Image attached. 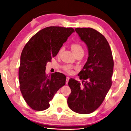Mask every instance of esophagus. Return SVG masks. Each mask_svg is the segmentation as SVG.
I'll use <instances>...</instances> for the list:
<instances>
[{"label": "esophagus", "mask_w": 131, "mask_h": 131, "mask_svg": "<svg viewBox=\"0 0 131 131\" xmlns=\"http://www.w3.org/2000/svg\"><path fill=\"white\" fill-rule=\"evenodd\" d=\"M69 79H70V78H69V77H67V78H66V84H68V81H69Z\"/></svg>", "instance_id": "obj_1"}]
</instances>
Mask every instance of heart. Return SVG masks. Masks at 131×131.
<instances>
[{"mask_svg":"<svg viewBox=\"0 0 131 131\" xmlns=\"http://www.w3.org/2000/svg\"><path fill=\"white\" fill-rule=\"evenodd\" d=\"M70 46L71 49H72V51H73V52L76 55L80 53L84 52V50H83L82 46H81L80 43H79V42H73L72 44H71ZM62 48L60 49V50L59 51L58 54H59L62 52ZM73 69L74 68L72 66H70L69 65H66L63 67V69H64V70L69 74H71L73 72Z\"/></svg>","mask_w":131,"mask_h":131,"instance_id":"obj_1","label":"heart"}]
</instances>
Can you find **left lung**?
Instances as JSON below:
<instances>
[{"instance_id":"obj_1","label":"left lung","mask_w":131,"mask_h":131,"mask_svg":"<svg viewBox=\"0 0 131 131\" xmlns=\"http://www.w3.org/2000/svg\"><path fill=\"white\" fill-rule=\"evenodd\" d=\"M75 30L88 46L89 56L78 74L82 80V86L79 81L69 79L71 93L67 102L73 112L88 114L100 106L112 86L114 61L103 35L91 28H77Z\"/></svg>"}]
</instances>
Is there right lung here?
<instances>
[{"mask_svg":"<svg viewBox=\"0 0 131 131\" xmlns=\"http://www.w3.org/2000/svg\"><path fill=\"white\" fill-rule=\"evenodd\" d=\"M74 31L71 27H46L33 35L23 48L18 70L19 89L32 109L49 108L54 94L66 84L64 74L55 72L48 75L46 66Z\"/></svg>","mask_w":131,"mask_h":131,"instance_id":"1","label":"right lung"}]
</instances>
